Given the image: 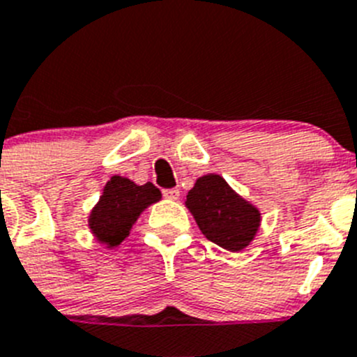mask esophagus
Masks as SVG:
<instances>
[{"instance_id": "34e87169", "label": "esophagus", "mask_w": 357, "mask_h": 357, "mask_svg": "<svg viewBox=\"0 0 357 357\" xmlns=\"http://www.w3.org/2000/svg\"><path fill=\"white\" fill-rule=\"evenodd\" d=\"M163 197L171 199V201H178L179 190L178 188H169V190H163Z\"/></svg>"}]
</instances>
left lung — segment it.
I'll return each mask as SVG.
<instances>
[{"instance_id":"1","label":"left lung","mask_w":357,"mask_h":357,"mask_svg":"<svg viewBox=\"0 0 357 357\" xmlns=\"http://www.w3.org/2000/svg\"><path fill=\"white\" fill-rule=\"evenodd\" d=\"M185 206L199 229L218 247L238 252L250 245L261 226V211L233 190L220 174L201 176L186 194Z\"/></svg>"}]
</instances>
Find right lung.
<instances>
[{
  "mask_svg": "<svg viewBox=\"0 0 357 357\" xmlns=\"http://www.w3.org/2000/svg\"><path fill=\"white\" fill-rule=\"evenodd\" d=\"M160 199L162 192L153 183L137 185L124 176H112L91 210L89 229L96 242L107 249L121 245L142 211Z\"/></svg>",
  "mask_w": 357,
  "mask_h": 357,
  "instance_id": "right-lung-1",
  "label": "right lung"
}]
</instances>
